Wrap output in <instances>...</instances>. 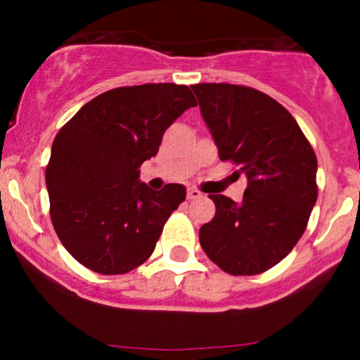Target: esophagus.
<instances>
[{
	"label": "esophagus",
	"mask_w": 360,
	"mask_h": 360,
	"mask_svg": "<svg viewBox=\"0 0 360 360\" xmlns=\"http://www.w3.org/2000/svg\"><path fill=\"white\" fill-rule=\"evenodd\" d=\"M200 198H203V193H201L200 189L196 188L188 189V200H200Z\"/></svg>",
	"instance_id": "1"
}]
</instances>
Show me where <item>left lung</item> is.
<instances>
[{
	"mask_svg": "<svg viewBox=\"0 0 360 360\" xmlns=\"http://www.w3.org/2000/svg\"><path fill=\"white\" fill-rule=\"evenodd\" d=\"M218 155L247 176L242 203L210 194L214 217L200 243L221 271L255 276L281 262L307 230L318 198L316 155L292 115L262 91L193 86Z\"/></svg>",
	"mask_w": 360,
	"mask_h": 360,
	"instance_id": "8db88e82",
	"label": "left lung"
}]
</instances>
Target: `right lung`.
Returning <instances> with one entry per match:
<instances>
[{
    "instance_id": "right-lung-1",
    "label": "right lung",
    "mask_w": 360,
    "mask_h": 360,
    "mask_svg": "<svg viewBox=\"0 0 360 360\" xmlns=\"http://www.w3.org/2000/svg\"><path fill=\"white\" fill-rule=\"evenodd\" d=\"M191 106L188 86H123L93 98L57 131L45 169L51 220L82 266L127 274L150 257L186 188L154 191L139 181V167Z\"/></svg>"
}]
</instances>
